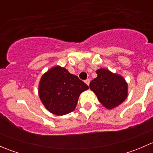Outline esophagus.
I'll use <instances>...</instances> for the list:
<instances>
[{
	"label": "esophagus",
	"mask_w": 153,
	"mask_h": 153,
	"mask_svg": "<svg viewBox=\"0 0 153 153\" xmlns=\"http://www.w3.org/2000/svg\"><path fill=\"white\" fill-rule=\"evenodd\" d=\"M85 83L86 84H87L88 86H89V83H90V80L89 79V78H88V79H86V81H85Z\"/></svg>",
	"instance_id": "esophagus-1"
}]
</instances>
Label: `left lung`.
Segmentation results:
<instances>
[{
    "label": "left lung",
    "mask_w": 153,
    "mask_h": 153,
    "mask_svg": "<svg viewBox=\"0 0 153 153\" xmlns=\"http://www.w3.org/2000/svg\"><path fill=\"white\" fill-rule=\"evenodd\" d=\"M97 78L89 84L98 101L104 107L112 109L125 101L128 95L127 83L121 75L112 73L106 69L96 71Z\"/></svg>",
    "instance_id": "obj_1"
}]
</instances>
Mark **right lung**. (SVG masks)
<instances>
[{"label":"right lung","instance_id":"obj_1","mask_svg":"<svg viewBox=\"0 0 153 153\" xmlns=\"http://www.w3.org/2000/svg\"><path fill=\"white\" fill-rule=\"evenodd\" d=\"M88 89L89 86L76 75L65 68L55 66L41 77L38 94L48 111L64 115L75 109L81 93Z\"/></svg>","mask_w":153,"mask_h":153}]
</instances>
